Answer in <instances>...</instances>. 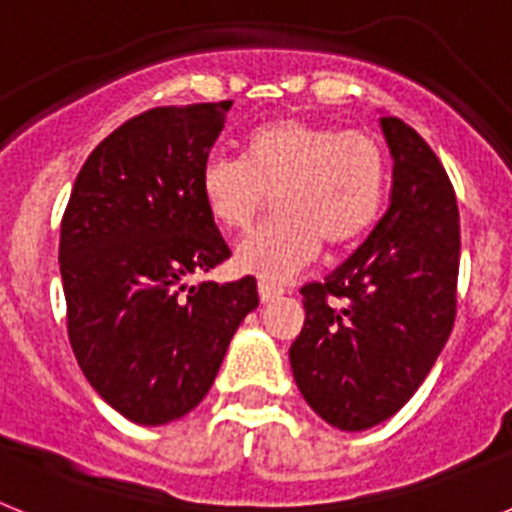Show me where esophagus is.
Listing matches in <instances>:
<instances>
[{
	"instance_id": "esophagus-1",
	"label": "esophagus",
	"mask_w": 512,
	"mask_h": 512,
	"mask_svg": "<svg viewBox=\"0 0 512 512\" xmlns=\"http://www.w3.org/2000/svg\"><path fill=\"white\" fill-rule=\"evenodd\" d=\"M282 295V289L277 287V284H269V282H259V297H261V302H274L277 300V297Z\"/></svg>"
}]
</instances>
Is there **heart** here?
Wrapping results in <instances>:
<instances>
[{
    "label": "heart",
    "mask_w": 512,
    "mask_h": 512,
    "mask_svg": "<svg viewBox=\"0 0 512 512\" xmlns=\"http://www.w3.org/2000/svg\"><path fill=\"white\" fill-rule=\"evenodd\" d=\"M382 148L369 135L333 125L279 117L253 128L243 158L210 156L200 171V194L215 223L246 230L277 194L282 217L253 230L235 246L243 274L287 282L328 246L356 241L377 220L384 200Z\"/></svg>",
    "instance_id": "1"
}]
</instances>
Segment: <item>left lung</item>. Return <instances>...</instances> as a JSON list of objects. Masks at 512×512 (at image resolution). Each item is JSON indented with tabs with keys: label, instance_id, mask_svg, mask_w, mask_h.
<instances>
[{
	"label": "left lung",
	"instance_id": "left-lung-1",
	"mask_svg": "<svg viewBox=\"0 0 512 512\" xmlns=\"http://www.w3.org/2000/svg\"><path fill=\"white\" fill-rule=\"evenodd\" d=\"M392 156L390 207L325 282L302 287L305 325L289 348L302 397L341 431H366L415 395L454 328L459 207L436 153L379 117Z\"/></svg>",
	"mask_w": 512,
	"mask_h": 512
}]
</instances>
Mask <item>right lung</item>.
Instances as JSON below:
<instances>
[{
    "label": "right lung",
    "instance_id": "right-lung-1",
    "mask_svg": "<svg viewBox=\"0 0 512 512\" xmlns=\"http://www.w3.org/2000/svg\"><path fill=\"white\" fill-rule=\"evenodd\" d=\"M230 104L156 107L120 125L81 166L63 215L71 348L99 397L138 425L197 408L259 307L253 277L187 284L230 256L200 194Z\"/></svg>",
    "mask_w": 512,
    "mask_h": 512
}]
</instances>
